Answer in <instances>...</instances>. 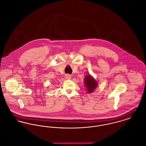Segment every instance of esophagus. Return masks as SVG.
<instances>
[{
	"label": "esophagus",
	"instance_id": "34e87169",
	"mask_svg": "<svg viewBox=\"0 0 146 146\" xmlns=\"http://www.w3.org/2000/svg\"><path fill=\"white\" fill-rule=\"evenodd\" d=\"M65 77H66V78L67 79H69L71 78V75H70V74H66L65 75Z\"/></svg>",
	"mask_w": 146,
	"mask_h": 146
}]
</instances>
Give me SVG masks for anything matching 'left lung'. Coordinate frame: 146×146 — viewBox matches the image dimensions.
Masks as SVG:
<instances>
[{
	"instance_id": "1",
	"label": "left lung",
	"mask_w": 146,
	"mask_h": 146,
	"mask_svg": "<svg viewBox=\"0 0 146 146\" xmlns=\"http://www.w3.org/2000/svg\"><path fill=\"white\" fill-rule=\"evenodd\" d=\"M85 84L86 88H87V92L88 93H92L93 92L96 87L98 85V83L96 82V80H94L92 77H91L90 75L86 76L85 77Z\"/></svg>"
}]
</instances>
